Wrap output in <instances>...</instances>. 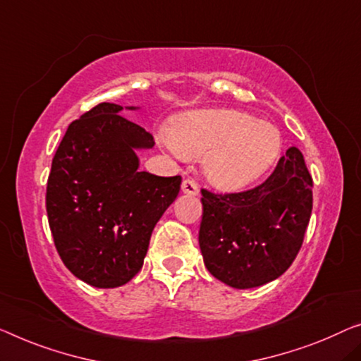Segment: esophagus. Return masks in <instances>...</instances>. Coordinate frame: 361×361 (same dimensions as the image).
<instances>
[{
  "label": "esophagus",
  "mask_w": 361,
  "mask_h": 361,
  "mask_svg": "<svg viewBox=\"0 0 361 361\" xmlns=\"http://www.w3.org/2000/svg\"><path fill=\"white\" fill-rule=\"evenodd\" d=\"M181 191L185 192V195L196 196V195H199V186L192 178H186V180H183V183H181Z\"/></svg>",
  "instance_id": "1"
}]
</instances>
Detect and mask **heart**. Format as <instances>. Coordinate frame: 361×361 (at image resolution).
<instances>
[{
  "instance_id": "heart-1",
  "label": "heart",
  "mask_w": 361,
  "mask_h": 361,
  "mask_svg": "<svg viewBox=\"0 0 361 361\" xmlns=\"http://www.w3.org/2000/svg\"><path fill=\"white\" fill-rule=\"evenodd\" d=\"M181 155L202 157L209 181L224 191L243 190L279 159L282 136L267 121L235 110H197L181 118L171 133Z\"/></svg>"
}]
</instances>
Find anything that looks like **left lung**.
Here are the masks:
<instances>
[{"mask_svg":"<svg viewBox=\"0 0 361 361\" xmlns=\"http://www.w3.org/2000/svg\"><path fill=\"white\" fill-rule=\"evenodd\" d=\"M313 178L290 147L262 185L243 192L202 190L199 246L207 271L233 288L276 281L297 257L313 209Z\"/></svg>","mask_w":361,"mask_h":361,"instance_id":"obj_1","label":"left lung"}]
</instances>
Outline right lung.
<instances>
[{"label": "right lung", "mask_w": 361, "mask_h": 361, "mask_svg": "<svg viewBox=\"0 0 361 361\" xmlns=\"http://www.w3.org/2000/svg\"><path fill=\"white\" fill-rule=\"evenodd\" d=\"M99 104L69 125L47 185L48 224L61 261L80 281L115 288L136 276L155 224L180 192L181 176L139 171L146 129ZM136 110V106H126Z\"/></svg>", "instance_id": "obj_1"}]
</instances>
